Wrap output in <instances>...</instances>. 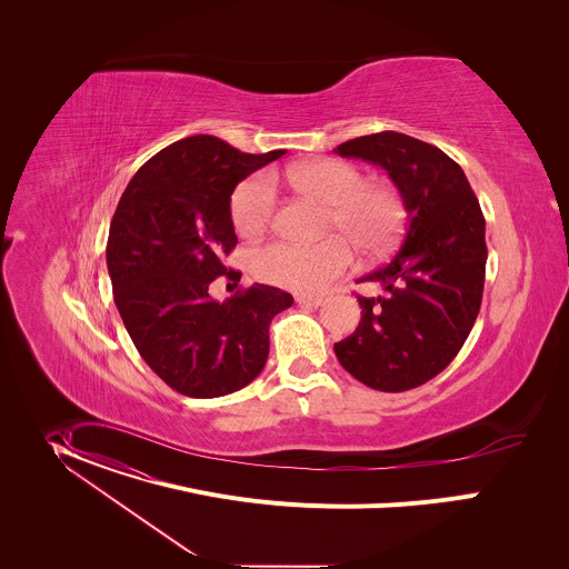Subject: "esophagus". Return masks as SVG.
<instances>
[{"instance_id":"1","label":"esophagus","mask_w":569,"mask_h":569,"mask_svg":"<svg viewBox=\"0 0 569 569\" xmlns=\"http://www.w3.org/2000/svg\"><path fill=\"white\" fill-rule=\"evenodd\" d=\"M296 302L300 305V307H322L325 305V298H313V296H298L296 298Z\"/></svg>"}]
</instances>
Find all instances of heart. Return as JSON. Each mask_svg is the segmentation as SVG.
I'll return each instance as SVG.
<instances>
[{"label":"heart","instance_id":"b5f03b06","mask_svg":"<svg viewBox=\"0 0 569 569\" xmlns=\"http://www.w3.org/2000/svg\"><path fill=\"white\" fill-rule=\"evenodd\" d=\"M284 179L296 190L328 203L326 230L346 236L361 253L379 256L399 241L406 221L399 192L388 183L366 181L355 163L332 158L293 163L284 170ZM276 203L278 190L269 172L247 177L230 199L234 230L244 239L258 237L269 226ZM345 240L330 237L316 244H264L253 249L251 269L271 284L316 293L350 269L352 247Z\"/></svg>","mask_w":569,"mask_h":569}]
</instances>
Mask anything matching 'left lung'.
<instances>
[{
    "instance_id": "1",
    "label": "left lung",
    "mask_w": 569,
    "mask_h": 569,
    "mask_svg": "<svg viewBox=\"0 0 569 569\" xmlns=\"http://www.w3.org/2000/svg\"><path fill=\"white\" fill-rule=\"evenodd\" d=\"M341 158L388 170L407 210L401 249L361 282V322L335 343L339 363L363 386L406 392L442 372L467 341L482 305L487 221L465 170L438 147L397 131L348 140Z\"/></svg>"
}]
</instances>
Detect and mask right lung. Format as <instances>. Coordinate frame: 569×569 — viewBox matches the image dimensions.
I'll return each mask as SVG.
<instances>
[{
	"label": "right lung",
	"mask_w": 569,
	"mask_h": 569,
	"mask_svg": "<svg viewBox=\"0 0 569 569\" xmlns=\"http://www.w3.org/2000/svg\"><path fill=\"white\" fill-rule=\"evenodd\" d=\"M284 156L241 153L214 136L166 147L129 181L109 228L113 300L138 352L183 397L217 399L251 383L269 355V325L291 293L251 284L226 302L208 287L241 280L230 199L239 181Z\"/></svg>",
	"instance_id": "add662e5"
}]
</instances>
